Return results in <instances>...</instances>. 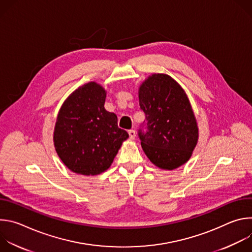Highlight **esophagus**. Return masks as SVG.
I'll list each match as a JSON object with an SVG mask.
<instances>
[{
    "instance_id": "1",
    "label": "esophagus",
    "mask_w": 252,
    "mask_h": 252,
    "mask_svg": "<svg viewBox=\"0 0 252 252\" xmlns=\"http://www.w3.org/2000/svg\"><path fill=\"white\" fill-rule=\"evenodd\" d=\"M128 134H129V138H130V139H134V137H135V131H134L133 129L128 130Z\"/></svg>"
}]
</instances>
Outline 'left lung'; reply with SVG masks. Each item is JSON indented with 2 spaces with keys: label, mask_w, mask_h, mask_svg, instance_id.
<instances>
[{
  "label": "left lung",
  "mask_w": 252,
  "mask_h": 252,
  "mask_svg": "<svg viewBox=\"0 0 252 252\" xmlns=\"http://www.w3.org/2000/svg\"><path fill=\"white\" fill-rule=\"evenodd\" d=\"M148 130H138L141 148L158 168L173 170L191 158L198 126L185 90L166 74H153L138 88Z\"/></svg>",
  "instance_id": "obj_1"
}]
</instances>
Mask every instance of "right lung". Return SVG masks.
<instances>
[{
    "instance_id": "1",
    "label": "right lung",
    "mask_w": 252,
    "mask_h": 252,
    "mask_svg": "<svg viewBox=\"0 0 252 252\" xmlns=\"http://www.w3.org/2000/svg\"><path fill=\"white\" fill-rule=\"evenodd\" d=\"M106 92L90 82L71 93L62 104L54 129L55 150L73 172L96 175L112 165L128 133L118 117L104 109Z\"/></svg>"
}]
</instances>
